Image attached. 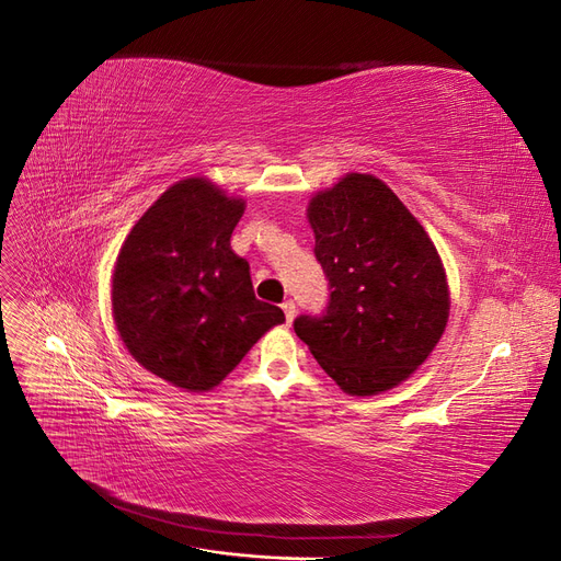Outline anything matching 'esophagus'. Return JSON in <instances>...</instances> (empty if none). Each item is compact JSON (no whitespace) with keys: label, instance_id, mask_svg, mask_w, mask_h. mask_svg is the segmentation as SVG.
I'll list each match as a JSON object with an SVG mask.
<instances>
[{"label":"esophagus","instance_id":"1","mask_svg":"<svg viewBox=\"0 0 561 561\" xmlns=\"http://www.w3.org/2000/svg\"><path fill=\"white\" fill-rule=\"evenodd\" d=\"M283 313H285V322H287V325H290V322L295 320V313H297V307H295L293 299L283 301Z\"/></svg>","mask_w":561,"mask_h":561}]
</instances>
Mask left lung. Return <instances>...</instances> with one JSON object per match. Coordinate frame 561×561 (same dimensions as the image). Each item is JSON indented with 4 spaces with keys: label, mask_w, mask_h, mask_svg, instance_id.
Returning <instances> with one entry per match:
<instances>
[{
    "label": "left lung",
    "mask_w": 561,
    "mask_h": 561,
    "mask_svg": "<svg viewBox=\"0 0 561 561\" xmlns=\"http://www.w3.org/2000/svg\"><path fill=\"white\" fill-rule=\"evenodd\" d=\"M309 225L330 299L322 316H299L295 332L344 393L377 396L423 365L447 328L443 260L375 175L351 173L318 192Z\"/></svg>",
    "instance_id": "left-lung-1"
}]
</instances>
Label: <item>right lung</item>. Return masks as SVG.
<instances>
[{
    "label": "right lung",
    "instance_id": "add662e5",
    "mask_svg": "<svg viewBox=\"0 0 561 561\" xmlns=\"http://www.w3.org/2000/svg\"><path fill=\"white\" fill-rule=\"evenodd\" d=\"M245 201L206 178L165 190L128 233L112 276V313L128 353L184 390H210L285 320L252 293L231 250Z\"/></svg>",
    "mask_w": 561,
    "mask_h": 561
}]
</instances>
